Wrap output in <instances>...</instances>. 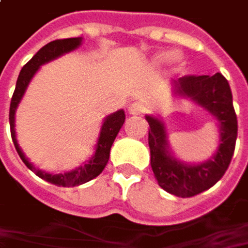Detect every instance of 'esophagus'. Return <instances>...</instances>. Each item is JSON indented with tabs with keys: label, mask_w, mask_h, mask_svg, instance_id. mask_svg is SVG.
<instances>
[{
	"label": "esophagus",
	"mask_w": 248,
	"mask_h": 248,
	"mask_svg": "<svg viewBox=\"0 0 248 248\" xmlns=\"http://www.w3.org/2000/svg\"><path fill=\"white\" fill-rule=\"evenodd\" d=\"M128 111L129 114H134V116L143 114V113H146V106L139 103V102H134V103H131L128 106Z\"/></svg>",
	"instance_id": "1"
}]
</instances>
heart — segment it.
I'll list each match as a JSON object with an SVG mask.
<instances>
[{
	"mask_svg": "<svg viewBox=\"0 0 248 248\" xmlns=\"http://www.w3.org/2000/svg\"><path fill=\"white\" fill-rule=\"evenodd\" d=\"M175 59H176L175 53L163 52V53H158L157 56H156V63H158V64H163V63L172 62V61H175Z\"/></svg>",
	"mask_w": 248,
	"mask_h": 248,
	"instance_id": "b5f03b06",
	"label": "heart"
}]
</instances>
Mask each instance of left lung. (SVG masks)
Returning a JSON list of instances; mask_svg holds the SVG:
<instances>
[{"label": "left lung", "mask_w": 248, "mask_h": 248, "mask_svg": "<svg viewBox=\"0 0 248 248\" xmlns=\"http://www.w3.org/2000/svg\"><path fill=\"white\" fill-rule=\"evenodd\" d=\"M172 87L176 95L192 99L219 123V145L214 156L200 164H185L168 152L164 124L153 116H146L150 127V166L158 185L171 195L192 197L214 186L228 170L237 138V117L229 82L221 73L184 76L174 80Z\"/></svg>", "instance_id": "left-lung-1"}]
</instances>
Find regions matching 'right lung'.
<instances>
[{
  "label": "right lung",
  "instance_id": "obj_1",
  "mask_svg": "<svg viewBox=\"0 0 248 248\" xmlns=\"http://www.w3.org/2000/svg\"><path fill=\"white\" fill-rule=\"evenodd\" d=\"M82 38L81 37H76V38H64V40H55L51 41L46 45H44L43 48L38 52L34 55L33 58L22 67V70L19 73L17 81H16V88H15L12 99H11V108H9V125H11V135H12V140L14 145L20 158L23 160V163L30 168L34 174L40 176L41 179L53 184L56 186H78L88 182L91 179L96 178L100 172L105 170V167L109 161L110 156V148L114 142V139L119 134L120 128L123 127L124 121H125V113L124 110H119L113 114L108 116L99 132V138H98V143L95 148V153L93 156L78 168L69 171V172H63V174H49L41 171L26 158L22 149L19 148L17 140H16V132H15V111L19 106V102L23 98L24 92L27 90V85L30 84L34 74L40 69V66H43L45 63L51 62L53 59L62 56L64 53L74 51L76 48H78L81 45Z\"/></svg>",
  "mask_w": 248,
  "mask_h": 248
}]
</instances>
